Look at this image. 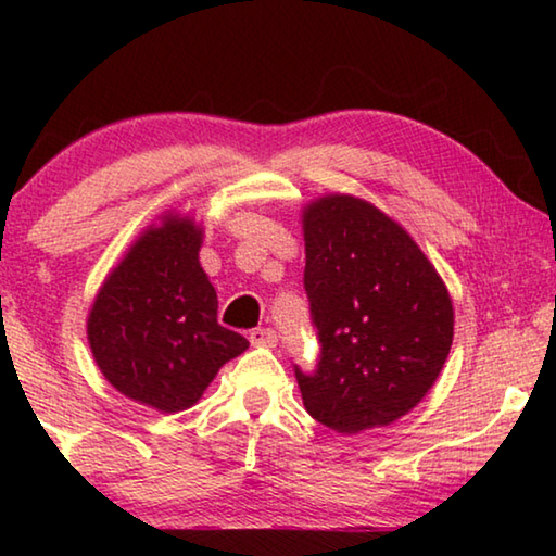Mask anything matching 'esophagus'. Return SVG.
<instances>
[{
  "label": "esophagus",
  "mask_w": 556,
  "mask_h": 556,
  "mask_svg": "<svg viewBox=\"0 0 556 556\" xmlns=\"http://www.w3.org/2000/svg\"><path fill=\"white\" fill-rule=\"evenodd\" d=\"M250 343L260 348H275L277 345V333L271 328H255L250 333Z\"/></svg>",
  "instance_id": "esophagus-1"
}]
</instances>
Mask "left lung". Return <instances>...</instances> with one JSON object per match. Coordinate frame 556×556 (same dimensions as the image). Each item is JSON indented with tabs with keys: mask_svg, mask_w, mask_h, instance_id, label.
<instances>
[{
	"mask_svg": "<svg viewBox=\"0 0 556 556\" xmlns=\"http://www.w3.org/2000/svg\"><path fill=\"white\" fill-rule=\"evenodd\" d=\"M304 287L321 341L296 368L306 412L338 434L388 427L425 400L454 343V304L412 235L370 201L318 195L301 211Z\"/></svg>",
	"mask_w": 556,
	"mask_h": 556,
	"instance_id": "obj_1",
	"label": "left lung"
}]
</instances>
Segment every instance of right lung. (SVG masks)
Wrapping results in <instances>:
<instances>
[{
    "label": "right lung",
    "mask_w": 556,
    "mask_h": 556,
    "mask_svg": "<svg viewBox=\"0 0 556 556\" xmlns=\"http://www.w3.org/2000/svg\"><path fill=\"white\" fill-rule=\"evenodd\" d=\"M156 220L108 271L86 331L112 388L174 414L193 407L250 343L218 324V294L199 260L203 225L176 211Z\"/></svg>",
    "instance_id": "add662e5"
}]
</instances>
